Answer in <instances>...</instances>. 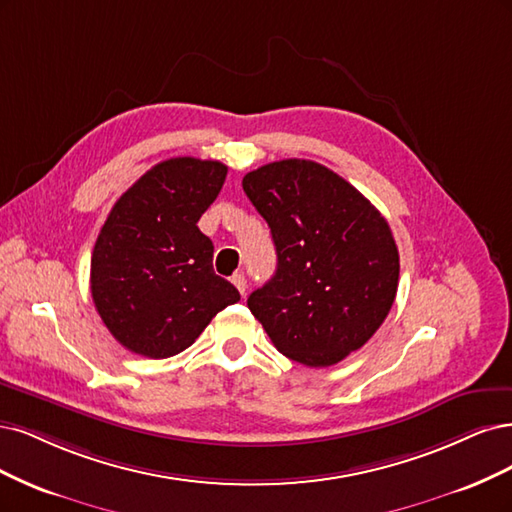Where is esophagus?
Masks as SVG:
<instances>
[{
	"instance_id": "34e87169",
	"label": "esophagus",
	"mask_w": 512,
	"mask_h": 512,
	"mask_svg": "<svg viewBox=\"0 0 512 512\" xmlns=\"http://www.w3.org/2000/svg\"><path fill=\"white\" fill-rule=\"evenodd\" d=\"M232 283L236 285V289L242 293V295H246V289H249V283H246V276L242 274V272H238V274H234V278H232Z\"/></svg>"
}]
</instances>
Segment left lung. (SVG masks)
<instances>
[{
    "label": "left lung",
    "instance_id": "8db88e82",
    "mask_svg": "<svg viewBox=\"0 0 512 512\" xmlns=\"http://www.w3.org/2000/svg\"><path fill=\"white\" fill-rule=\"evenodd\" d=\"M266 219L276 272L249 295L276 349L310 368L361 349L395 300L400 255L389 223L342 176L308 159H283L242 178Z\"/></svg>",
    "mask_w": 512,
    "mask_h": 512
}]
</instances>
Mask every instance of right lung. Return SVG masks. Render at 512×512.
Returning a JSON list of instances; mask_svg holds the SVG:
<instances>
[{
    "label": "right lung",
    "mask_w": 512,
    "mask_h": 512,
    "mask_svg": "<svg viewBox=\"0 0 512 512\" xmlns=\"http://www.w3.org/2000/svg\"><path fill=\"white\" fill-rule=\"evenodd\" d=\"M225 176L221 161L172 157L112 206L91 257V295L127 351L172 357L240 300L238 289L214 274V246L197 227Z\"/></svg>",
    "instance_id": "right-lung-1"
}]
</instances>
